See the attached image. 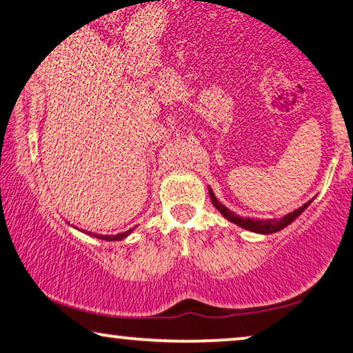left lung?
<instances>
[{"instance_id": "left-lung-1", "label": "left lung", "mask_w": 353, "mask_h": 353, "mask_svg": "<svg viewBox=\"0 0 353 353\" xmlns=\"http://www.w3.org/2000/svg\"><path fill=\"white\" fill-rule=\"evenodd\" d=\"M210 194H211V201L212 204L216 206V210L223 214L225 219H229L230 223L241 225V228L243 229H249L252 230V232H260V234H272V232H276V230H280L283 228H286L290 223H293L296 217L301 214V212L306 210L307 206H310V203L312 201H307L306 204H303L301 208H298L296 211L290 212V214H286L285 217H280V219H268V221H262V219H249V217H242L236 214V212H232L230 210H228V208L224 206V204H221L219 201H217L214 193H212L211 188H210Z\"/></svg>"}]
</instances>
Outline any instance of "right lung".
<instances>
[{
    "label": "right lung",
    "mask_w": 353,
    "mask_h": 353,
    "mask_svg": "<svg viewBox=\"0 0 353 353\" xmlns=\"http://www.w3.org/2000/svg\"><path fill=\"white\" fill-rule=\"evenodd\" d=\"M130 232H132V229L125 230V232H123V234H116V236H99V234H97V236H94V237L103 239V241H123V239L128 236V234H130Z\"/></svg>",
    "instance_id": "obj_1"
}]
</instances>
